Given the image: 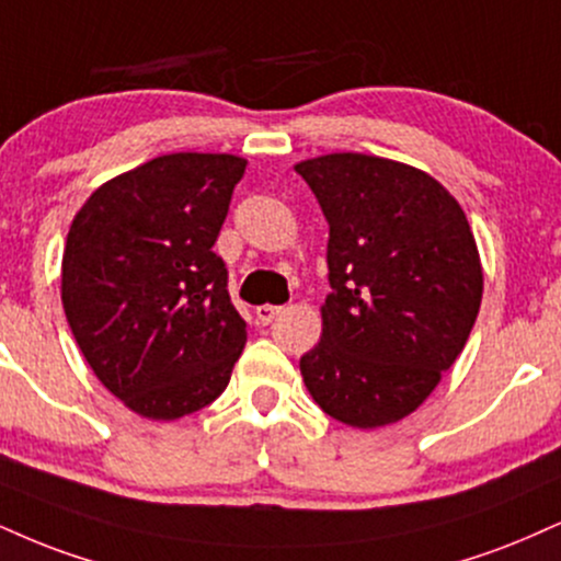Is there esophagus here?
Returning a JSON list of instances; mask_svg holds the SVG:
<instances>
[{"label":"esophagus","instance_id":"esophagus-1","mask_svg":"<svg viewBox=\"0 0 561 561\" xmlns=\"http://www.w3.org/2000/svg\"><path fill=\"white\" fill-rule=\"evenodd\" d=\"M279 310H282L279 306H268V302H266V306H259V308H255V321L266 327V323H272L276 316H279Z\"/></svg>","mask_w":561,"mask_h":561}]
</instances>
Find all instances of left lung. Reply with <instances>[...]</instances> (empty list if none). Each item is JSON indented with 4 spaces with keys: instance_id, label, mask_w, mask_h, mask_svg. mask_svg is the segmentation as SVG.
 I'll use <instances>...</instances> for the list:
<instances>
[{
    "instance_id": "left-lung-1",
    "label": "left lung",
    "mask_w": 561,
    "mask_h": 561,
    "mask_svg": "<svg viewBox=\"0 0 561 561\" xmlns=\"http://www.w3.org/2000/svg\"><path fill=\"white\" fill-rule=\"evenodd\" d=\"M329 221L321 342L300 357L316 404L353 428L402 421L462 353L483 298L468 216L400 161L327 153L295 164Z\"/></svg>"
}]
</instances>
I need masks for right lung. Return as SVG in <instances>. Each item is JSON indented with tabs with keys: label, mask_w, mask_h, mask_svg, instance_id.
<instances>
[{
	"label": "right lung",
	"mask_w": 561,
	"mask_h": 561,
	"mask_svg": "<svg viewBox=\"0 0 561 561\" xmlns=\"http://www.w3.org/2000/svg\"><path fill=\"white\" fill-rule=\"evenodd\" d=\"M245 159L167 153L91 193L62 255V306L96 379L133 413L174 421L227 389L245 321L211 248Z\"/></svg>",
	"instance_id": "right-lung-1"
}]
</instances>
